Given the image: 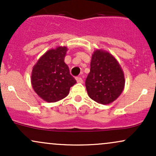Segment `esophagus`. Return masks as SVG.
<instances>
[{"instance_id": "34e87169", "label": "esophagus", "mask_w": 156, "mask_h": 156, "mask_svg": "<svg viewBox=\"0 0 156 156\" xmlns=\"http://www.w3.org/2000/svg\"><path fill=\"white\" fill-rule=\"evenodd\" d=\"M76 80H77V82H78V83H83V79H82V78L81 77H80V76H77L76 78Z\"/></svg>"}]
</instances>
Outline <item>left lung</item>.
Here are the masks:
<instances>
[{
	"label": "left lung",
	"instance_id": "1",
	"mask_svg": "<svg viewBox=\"0 0 156 156\" xmlns=\"http://www.w3.org/2000/svg\"><path fill=\"white\" fill-rule=\"evenodd\" d=\"M90 73L86 79L89 98L101 104H108L120 95L125 78L115 58L107 52L96 51L91 60Z\"/></svg>",
	"mask_w": 156,
	"mask_h": 156
}]
</instances>
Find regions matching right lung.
Returning <instances> with one entry per match:
<instances>
[{
    "label": "right lung",
    "instance_id": "add662e5",
    "mask_svg": "<svg viewBox=\"0 0 156 156\" xmlns=\"http://www.w3.org/2000/svg\"><path fill=\"white\" fill-rule=\"evenodd\" d=\"M67 48L50 50L34 66L31 83L38 95L44 101L53 103L68 95L76 80L64 63Z\"/></svg>",
    "mask_w": 156,
    "mask_h": 156
}]
</instances>
